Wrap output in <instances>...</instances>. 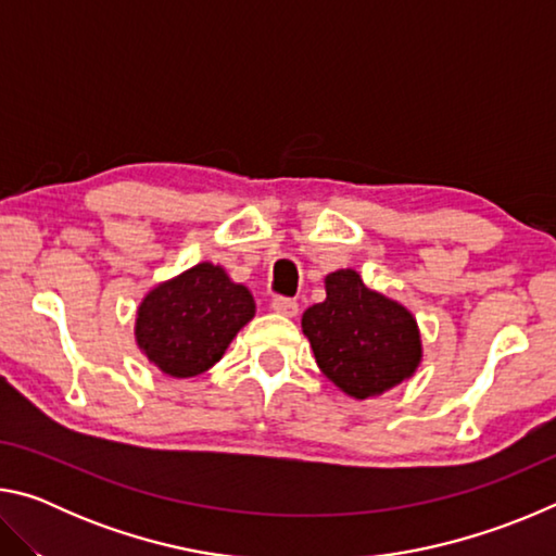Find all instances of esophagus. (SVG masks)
Returning a JSON list of instances; mask_svg holds the SVG:
<instances>
[{"instance_id":"1","label":"esophagus","mask_w":556,"mask_h":556,"mask_svg":"<svg viewBox=\"0 0 556 556\" xmlns=\"http://www.w3.org/2000/svg\"><path fill=\"white\" fill-rule=\"evenodd\" d=\"M271 312H277L279 316H287V318H294L299 314V304L294 299H287V296H277L271 299Z\"/></svg>"}]
</instances>
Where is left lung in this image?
Wrapping results in <instances>:
<instances>
[{
  "label": "left lung",
  "instance_id": "left-lung-1",
  "mask_svg": "<svg viewBox=\"0 0 556 556\" xmlns=\"http://www.w3.org/2000/svg\"><path fill=\"white\" fill-rule=\"evenodd\" d=\"M326 299L301 316L316 365L357 402L380 397L419 370L421 331L407 306L365 287L355 269L324 279Z\"/></svg>",
  "mask_w": 556,
  "mask_h": 556
}]
</instances>
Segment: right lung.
Instances as JSON below:
<instances>
[{"instance_id":"right-lung-1","label":"right lung","mask_w":556,"mask_h":556,"mask_svg":"<svg viewBox=\"0 0 556 556\" xmlns=\"http://www.w3.org/2000/svg\"><path fill=\"white\" fill-rule=\"evenodd\" d=\"M255 312L248 287L220 265L199 262L139 299L135 343L168 378H195L220 361Z\"/></svg>"}]
</instances>
